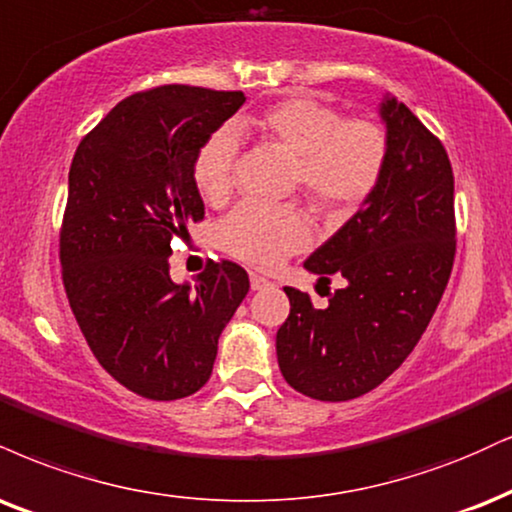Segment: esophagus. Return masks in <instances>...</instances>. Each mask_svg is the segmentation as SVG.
I'll return each instance as SVG.
<instances>
[{
    "label": "esophagus",
    "instance_id": "esophagus-1",
    "mask_svg": "<svg viewBox=\"0 0 512 512\" xmlns=\"http://www.w3.org/2000/svg\"><path fill=\"white\" fill-rule=\"evenodd\" d=\"M267 286H272V281L264 279L260 274H250V288L252 291H264Z\"/></svg>",
    "mask_w": 512,
    "mask_h": 512
}]
</instances>
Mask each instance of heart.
I'll return each mask as SVG.
<instances>
[{"mask_svg":"<svg viewBox=\"0 0 512 512\" xmlns=\"http://www.w3.org/2000/svg\"><path fill=\"white\" fill-rule=\"evenodd\" d=\"M245 126L298 159L295 181L315 207L334 217L360 207L384 176L386 133L369 119H343L326 102L288 97L269 104ZM236 155L238 140L226 128L200 147L193 176L205 200L224 202L231 195ZM219 238L229 255L269 269L310 245L312 224L300 207L243 202L221 221Z\"/></svg>","mask_w":512,"mask_h":512,"instance_id":"1","label":"heart"}]
</instances>
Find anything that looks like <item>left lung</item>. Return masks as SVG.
<instances>
[{"instance_id":"1","label":"left lung","mask_w":512,"mask_h":512,"mask_svg":"<svg viewBox=\"0 0 512 512\" xmlns=\"http://www.w3.org/2000/svg\"><path fill=\"white\" fill-rule=\"evenodd\" d=\"M389 157L362 207L307 257L317 283L346 286L317 310L283 288L291 315L276 331L283 379L315 400H350L377 389L417 346L434 317L455 257L453 169L441 140L415 114L384 97Z\"/></svg>"}]
</instances>
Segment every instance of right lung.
Here are the masks:
<instances>
[{"mask_svg":"<svg viewBox=\"0 0 512 512\" xmlns=\"http://www.w3.org/2000/svg\"><path fill=\"white\" fill-rule=\"evenodd\" d=\"M243 102L240 90L193 85L135 92L73 155L59 238L66 295L97 362L143 398L200 391L250 291L229 260L209 262L195 286L169 276L171 240L205 217L197 152Z\"/></svg>","mask_w":512,"mask_h":512,"instance_id":"obj_1","label":"right lung"}]
</instances>
